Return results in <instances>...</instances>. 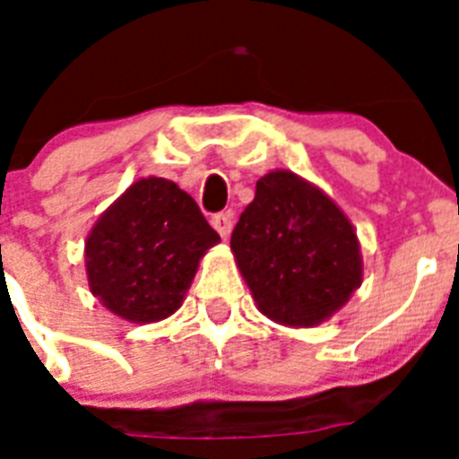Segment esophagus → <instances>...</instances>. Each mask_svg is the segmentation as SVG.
Returning a JSON list of instances; mask_svg holds the SVG:
<instances>
[{
  "label": "esophagus",
  "instance_id": "34e87169",
  "mask_svg": "<svg viewBox=\"0 0 459 459\" xmlns=\"http://www.w3.org/2000/svg\"><path fill=\"white\" fill-rule=\"evenodd\" d=\"M211 225L216 227V232L221 234L222 238H227L230 234H232V225H234L232 211H222V213H216V216L211 218Z\"/></svg>",
  "mask_w": 459,
  "mask_h": 459
}]
</instances>
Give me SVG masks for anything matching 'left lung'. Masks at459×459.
<instances>
[{"instance_id": "left-lung-1", "label": "left lung", "mask_w": 459, "mask_h": 459, "mask_svg": "<svg viewBox=\"0 0 459 459\" xmlns=\"http://www.w3.org/2000/svg\"><path fill=\"white\" fill-rule=\"evenodd\" d=\"M230 248L257 310L282 326H319L363 282L350 218L322 188L290 169L257 181Z\"/></svg>"}]
</instances>
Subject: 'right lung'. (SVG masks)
Listing matches in <instances>:
<instances>
[{
  "mask_svg": "<svg viewBox=\"0 0 459 459\" xmlns=\"http://www.w3.org/2000/svg\"><path fill=\"white\" fill-rule=\"evenodd\" d=\"M218 241L186 190L160 177L140 179L84 241L89 290L126 322H160L179 310L200 259Z\"/></svg>",
  "mask_w": 459,
  "mask_h": 459,
  "instance_id": "right-lung-1",
  "label": "right lung"
}]
</instances>
